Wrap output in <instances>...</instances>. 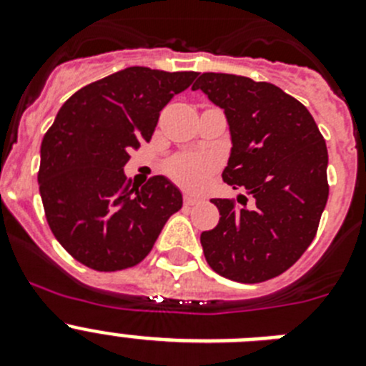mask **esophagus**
<instances>
[{
    "label": "esophagus",
    "mask_w": 366,
    "mask_h": 366,
    "mask_svg": "<svg viewBox=\"0 0 366 366\" xmlns=\"http://www.w3.org/2000/svg\"><path fill=\"white\" fill-rule=\"evenodd\" d=\"M198 202H199V199L192 198V196H185V198H183V203H185V207H192V205H196Z\"/></svg>",
    "instance_id": "obj_1"
}]
</instances>
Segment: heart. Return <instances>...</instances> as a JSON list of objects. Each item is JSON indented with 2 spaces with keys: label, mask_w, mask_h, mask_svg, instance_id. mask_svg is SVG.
Wrapping results in <instances>:
<instances>
[{
  "label": "heart",
  "mask_w": 366,
  "mask_h": 366,
  "mask_svg": "<svg viewBox=\"0 0 366 366\" xmlns=\"http://www.w3.org/2000/svg\"><path fill=\"white\" fill-rule=\"evenodd\" d=\"M214 161L207 155L185 154L168 164V176L187 190H202L214 174Z\"/></svg>",
  "instance_id": "obj_1"
}]
</instances>
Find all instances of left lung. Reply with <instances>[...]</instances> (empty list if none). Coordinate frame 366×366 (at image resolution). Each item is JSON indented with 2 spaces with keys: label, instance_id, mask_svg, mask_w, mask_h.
I'll list each match as a JSON object with an SVG mask.
<instances>
[{
  "label": "left lung",
  "instance_id": "obj_1",
  "mask_svg": "<svg viewBox=\"0 0 366 366\" xmlns=\"http://www.w3.org/2000/svg\"><path fill=\"white\" fill-rule=\"evenodd\" d=\"M202 89L225 112L231 157L223 181L254 198L212 199L219 222L202 232L207 264L225 279L257 284L279 277L312 244L328 202V150L306 106L269 82L203 73Z\"/></svg>",
  "mask_w": 366,
  "mask_h": 366
}]
</instances>
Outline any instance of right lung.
<instances>
[{
  "instance_id": "right-lung-1",
  "label": "right lung",
  "mask_w": 366,
  "mask_h": 366,
  "mask_svg": "<svg viewBox=\"0 0 366 366\" xmlns=\"http://www.w3.org/2000/svg\"><path fill=\"white\" fill-rule=\"evenodd\" d=\"M196 71L126 67L87 84L60 108L40 148V196L51 231L95 271L137 266L183 205L177 187L154 176L141 189L124 176L130 152L150 141L161 109Z\"/></svg>"
}]
</instances>
